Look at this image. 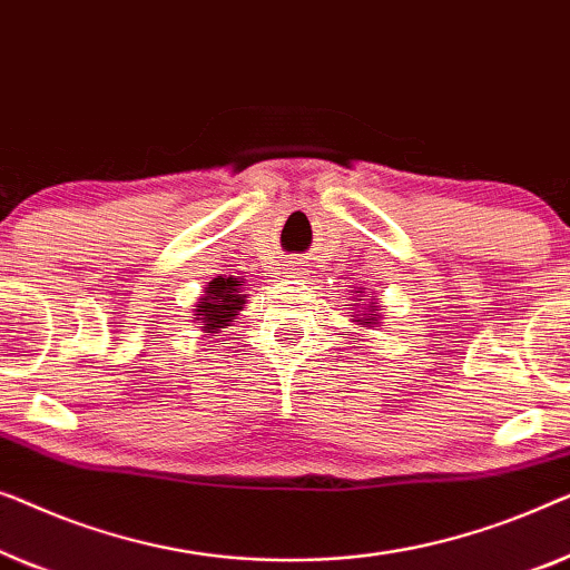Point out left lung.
Returning <instances> with one entry per match:
<instances>
[{
    "mask_svg": "<svg viewBox=\"0 0 570 570\" xmlns=\"http://www.w3.org/2000/svg\"><path fill=\"white\" fill-rule=\"evenodd\" d=\"M358 296V294H356ZM356 304H354V307H356V312H358V315H351V317H358L356 320V323H368V320H374L372 315H374V304H364V299H354Z\"/></svg>",
    "mask_w": 570,
    "mask_h": 570,
    "instance_id": "1",
    "label": "left lung"
}]
</instances>
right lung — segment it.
Returning a JSON list of instances; mask_svg holds the SVG:
<instances>
[{
    "instance_id": "right-lung-1",
    "label": "right lung",
    "mask_w": 570,
    "mask_h": 570,
    "mask_svg": "<svg viewBox=\"0 0 570 570\" xmlns=\"http://www.w3.org/2000/svg\"><path fill=\"white\" fill-rule=\"evenodd\" d=\"M243 288V282L239 278H214L206 288V299L198 304V315L196 320H202L204 327L208 333L219 331V327L229 325L235 320V312L243 309L245 304V294H239Z\"/></svg>"
}]
</instances>
